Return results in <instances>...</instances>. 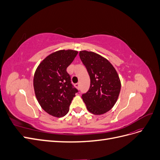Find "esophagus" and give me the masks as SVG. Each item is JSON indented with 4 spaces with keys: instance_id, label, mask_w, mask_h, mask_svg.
I'll list each match as a JSON object with an SVG mask.
<instances>
[{
    "instance_id": "1",
    "label": "esophagus",
    "mask_w": 160,
    "mask_h": 160,
    "mask_svg": "<svg viewBox=\"0 0 160 160\" xmlns=\"http://www.w3.org/2000/svg\"><path fill=\"white\" fill-rule=\"evenodd\" d=\"M75 88H77V89H79V87H80V84H79V83H76V84H75Z\"/></svg>"
}]
</instances>
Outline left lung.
Wrapping results in <instances>:
<instances>
[{
    "mask_svg": "<svg viewBox=\"0 0 160 160\" xmlns=\"http://www.w3.org/2000/svg\"><path fill=\"white\" fill-rule=\"evenodd\" d=\"M81 61L91 79L89 91L82 95L86 108L94 115H102L113 108L121 90L119 77L112 64L98 53L79 51Z\"/></svg>",
    "mask_w": 160,
    "mask_h": 160,
    "instance_id": "1",
    "label": "left lung"
}]
</instances>
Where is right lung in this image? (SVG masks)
<instances>
[{"label": "right lung", "instance_id": "add662e5", "mask_svg": "<svg viewBox=\"0 0 160 160\" xmlns=\"http://www.w3.org/2000/svg\"><path fill=\"white\" fill-rule=\"evenodd\" d=\"M78 51L59 50L46 57L38 65L33 78L36 98L42 109L55 118L65 116L77 91L72 88L67 68Z\"/></svg>", "mask_w": 160, "mask_h": 160}]
</instances>
